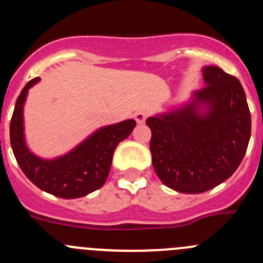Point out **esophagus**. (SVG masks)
Wrapping results in <instances>:
<instances>
[{
    "label": "esophagus",
    "instance_id": "obj_1",
    "mask_svg": "<svg viewBox=\"0 0 263 263\" xmlns=\"http://www.w3.org/2000/svg\"><path fill=\"white\" fill-rule=\"evenodd\" d=\"M147 116L148 113L146 110H138L136 115H134V118H136V121L138 124H143L146 121V118H147Z\"/></svg>",
    "mask_w": 263,
    "mask_h": 263
}]
</instances>
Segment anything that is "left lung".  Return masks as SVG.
<instances>
[{"label": "left lung", "instance_id": "8db88e82", "mask_svg": "<svg viewBox=\"0 0 263 263\" xmlns=\"http://www.w3.org/2000/svg\"><path fill=\"white\" fill-rule=\"evenodd\" d=\"M206 87L176 110L148 117L150 152L158 178L182 194H201L238 168L249 145L252 118L238 79L203 68ZM200 106L207 110L200 114Z\"/></svg>", "mask_w": 263, "mask_h": 263}]
</instances>
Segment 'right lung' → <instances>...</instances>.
Wrapping results in <instances>:
<instances>
[{
    "instance_id": "obj_1",
    "label": "right lung",
    "mask_w": 263,
    "mask_h": 263,
    "mask_svg": "<svg viewBox=\"0 0 263 263\" xmlns=\"http://www.w3.org/2000/svg\"><path fill=\"white\" fill-rule=\"evenodd\" d=\"M38 80H30L15 103L10 121L14 157L23 174L42 191L62 199L83 197L103 187L110 171L113 153L133 132L136 121L126 120L101 127L68 154L52 160L42 159L27 148L23 137V104L27 90Z\"/></svg>"
}]
</instances>
